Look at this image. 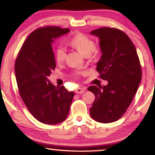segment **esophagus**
<instances>
[{
	"instance_id": "obj_1",
	"label": "esophagus",
	"mask_w": 155,
	"mask_h": 155,
	"mask_svg": "<svg viewBox=\"0 0 155 155\" xmlns=\"http://www.w3.org/2000/svg\"><path fill=\"white\" fill-rule=\"evenodd\" d=\"M86 89L85 87H78V88H76L75 93H78V94H81V93H83L85 92Z\"/></svg>"
}]
</instances>
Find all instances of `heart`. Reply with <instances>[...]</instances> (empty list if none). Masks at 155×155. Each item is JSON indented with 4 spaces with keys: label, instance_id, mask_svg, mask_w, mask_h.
Here are the masks:
<instances>
[{
    "label": "heart",
    "instance_id": "1",
    "mask_svg": "<svg viewBox=\"0 0 155 155\" xmlns=\"http://www.w3.org/2000/svg\"><path fill=\"white\" fill-rule=\"evenodd\" d=\"M69 44L86 56L89 55L91 52L95 51V42L87 35L82 34H75L70 40ZM55 57H56V61L59 64L64 62L66 58V51L64 48H58L56 51ZM78 74L79 73H75V75L77 76Z\"/></svg>",
    "mask_w": 155,
    "mask_h": 155
}]
</instances>
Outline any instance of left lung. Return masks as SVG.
Segmentation results:
<instances>
[{
	"label": "left lung",
	"mask_w": 155,
	"mask_h": 155,
	"mask_svg": "<svg viewBox=\"0 0 155 155\" xmlns=\"http://www.w3.org/2000/svg\"><path fill=\"white\" fill-rule=\"evenodd\" d=\"M100 38L101 56L97 63L106 86H91L95 100L90 108L93 120L111 123L120 119L133 101L141 79V68L135 45L125 33L101 27L91 31Z\"/></svg>",
	"instance_id": "left-lung-1"
}]
</instances>
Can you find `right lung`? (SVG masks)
<instances>
[{
  "label": "right lung",
  "mask_w": 155,
  "mask_h": 155,
  "mask_svg": "<svg viewBox=\"0 0 155 155\" xmlns=\"http://www.w3.org/2000/svg\"><path fill=\"white\" fill-rule=\"evenodd\" d=\"M69 31L60 27L35 29L23 43L15 63L20 97L31 115L45 124L64 121L75 95L64 86L55 87L49 80L56 66L52 43Z\"/></svg>",
  "instance_id": "add662e5"
}]
</instances>
